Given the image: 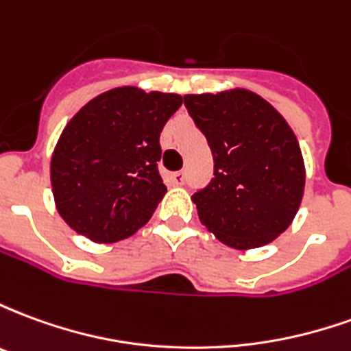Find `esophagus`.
<instances>
[{
	"mask_svg": "<svg viewBox=\"0 0 351 351\" xmlns=\"http://www.w3.org/2000/svg\"><path fill=\"white\" fill-rule=\"evenodd\" d=\"M169 178H171V182L175 184V186H180V184H184V171L171 173V175H169Z\"/></svg>",
	"mask_w": 351,
	"mask_h": 351,
	"instance_id": "esophagus-1",
	"label": "esophagus"
}]
</instances>
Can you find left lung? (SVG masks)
<instances>
[{"label": "left lung", "mask_w": 351, "mask_h": 351, "mask_svg": "<svg viewBox=\"0 0 351 351\" xmlns=\"http://www.w3.org/2000/svg\"><path fill=\"white\" fill-rule=\"evenodd\" d=\"M184 105L214 158V178L191 195L201 223L237 250L274 241L304 191L301 148L284 116L243 88L190 93Z\"/></svg>", "instance_id": "left-lung-1"}]
</instances>
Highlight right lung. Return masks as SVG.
Instances as JSON below:
<instances>
[{
    "instance_id": "1",
    "label": "right lung",
    "mask_w": 351,
    "mask_h": 351,
    "mask_svg": "<svg viewBox=\"0 0 351 351\" xmlns=\"http://www.w3.org/2000/svg\"><path fill=\"white\" fill-rule=\"evenodd\" d=\"M182 95L122 86L93 97L60 135L50 182L65 223L93 243H116L152 218L165 184L160 133Z\"/></svg>"
}]
</instances>
